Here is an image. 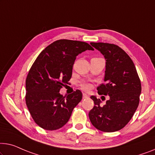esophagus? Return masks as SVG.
Segmentation results:
<instances>
[{
	"mask_svg": "<svg viewBox=\"0 0 155 155\" xmlns=\"http://www.w3.org/2000/svg\"><path fill=\"white\" fill-rule=\"evenodd\" d=\"M88 97H89V96L87 95V94H85V93L83 94V99H86V98H88Z\"/></svg>",
	"mask_w": 155,
	"mask_h": 155,
	"instance_id": "1",
	"label": "esophagus"
}]
</instances>
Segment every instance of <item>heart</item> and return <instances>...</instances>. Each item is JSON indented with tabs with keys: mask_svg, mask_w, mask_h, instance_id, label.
<instances>
[{
	"mask_svg": "<svg viewBox=\"0 0 155 155\" xmlns=\"http://www.w3.org/2000/svg\"><path fill=\"white\" fill-rule=\"evenodd\" d=\"M82 87H84V89H89L90 88V85L87 84H83Z\"/></svg>",
	"mask_w": 155,
	"mask_h": 155,
	"instance_id": "b5f03b06",
	"label": "heart"
}]
</instances>
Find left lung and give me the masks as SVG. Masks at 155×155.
<instances>
[{
    "instance_id": "left-lung-1",
    "label": "left lung",
    "mask_w": 155,
    "mask_h": 155,
    "mask_svg": "<svg viewBox=\"0 0 155 155\" xmlns=\"http://www.w3.org/2000/svg\"><path fill=\"white\" fill-rule=\"evenodd\" d=\"M106 59L104 84L97 87L99 94L109 96L101 107L95 96L91 98L94 107L89 118L94 127L104 132H114L128 123L139 104L141 84L132 60L118 46L109 43L91 42Z\"/></svg>"
}]
</instances>
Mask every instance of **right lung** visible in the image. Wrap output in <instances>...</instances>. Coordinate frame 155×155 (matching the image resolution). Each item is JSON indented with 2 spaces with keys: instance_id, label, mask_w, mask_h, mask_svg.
I'll return each instance as SVG.
<instances>
[{
  "instance_id": "1",
  "label": "right lung",
  "mask_w": 155,
  "mask_h": 155,
  "mask_svg": "<svg viewBox=\"0 0 155 155\" xmlns=\"http://www.w3.org/2000/svg\"><path fill=\"white\" fill-rule=\"evenodd\" d=\"M86 50L94 48L84 41L59 40L46 47L35 61L26 80V103L40 127L50 131L61 128L82 100L79 90L68 96L59 92L70 80L76 58Z\"/></svg>"
}]
</instances>
